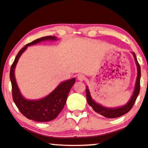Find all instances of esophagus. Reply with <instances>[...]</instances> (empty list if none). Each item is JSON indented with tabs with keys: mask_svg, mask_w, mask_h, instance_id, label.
I'll use <instances>...</instances> for the list:
<instances>
[{
	"mask_svg": "<svg viewBox=\"0 0 148 148\" xmlns=\"http://www.w3.org/2000/svg\"><path fill=\"white\" fill-rule=\"evenodd\" d=\"M77 78L78 80H80V81H82V80H84V79H85V76H84L83 74H80L77 76Z\"/></svg>",
	"mask_w": 148,
	"mask_h": 148,
	"instance_id": "34e87169",
	"label": "esophagus"
}]
</instances>
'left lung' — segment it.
Listing matches in <instances>:
<instances>
[{
    "label": "left lung",
    "instance_id": "left-lung-1",
    "mask_svg": "<svg viewBox=\"0 0 148 148\" xmlns=\"http://www.w3.org/2000/svg\"><path fill=\"white\" fill-rule=\"evenodd\" d=\"M131 53L133 54L134 59H135L136 66H137V78H136L135 88H134L133 94H132L130 99L128 101L127 103L125 104V105L116 108H108L102 106L101 104L97 103L96 101H95V100L92 99L88 86H86V99H87L88 105L91 106L94 111L97 112V114H101V115L103 116H105L106 118H108V119H114V118L120 117L121 116L124 115V114H127V112H129L130 110H131V108H133L134 103H135L136 99H137V97H138L139 90H140L141 68L138 62H137V57H136L135 53L131 52Z\"/></svg>",
    "mask_w": 148,
    "mask_h": 148
}]
</instances>
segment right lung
Here are the masks:
<instances>
[{
	"label": "right lung",
	"mask_w": 148,
	"mask_h": 148,
	"mask_svg": "<svg viewBox=\"0 0 148 148\" xmlns=\"http://www.w3.org/2000/svg\"><path fill=\"white\" fill-rule=\"evenodd\" d=\"M56 36H48L38 38L27 44L17 53L10 70V80L12 85V95L14 103L21 113L27 119L36 122H48L54 120L64 108L71 88L76 78L65 80L45 97L39 99H29L23 97L19 90L15 76V69L21 55L27 47L43 41H55Z\"/></svg>",
	"instance_id": "add662e5"
}]
</instances>
